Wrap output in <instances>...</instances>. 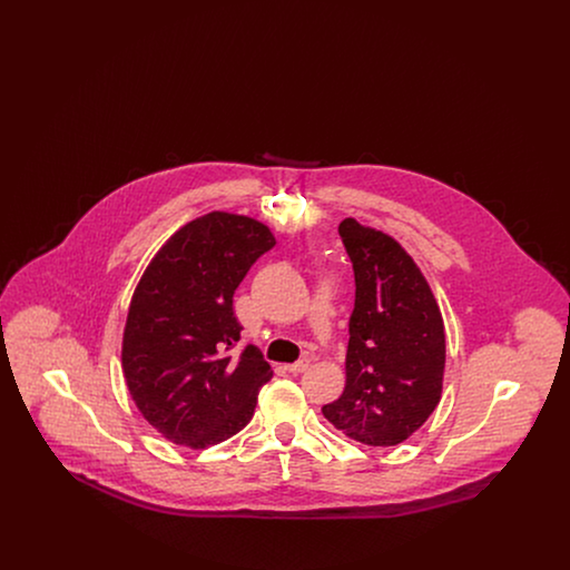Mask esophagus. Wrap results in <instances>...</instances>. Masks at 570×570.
Instances as JSON below:
<instances>
[{
	"instance_id": "1",
	"label": "esophagus",
	"mask_w": 570,
	"mask_h": 570,
	"mask_svg": "<svg viewBox=\"0 0 570 570\" xmlns=\"http://www.w3.org/2000/svg\"><path fill=\"white\" fill-rule=\"evenodd\" d=\"M307 367H309V361H307V358H301L297 363L286 365V372H291V374H303Z\"/></svg>"
}]
</instances>
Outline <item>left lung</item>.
Returning a JSON list of instances; mask_svg holds the SVG:
<instances>
[{
  "label": "left lung",
  "mask_w": 570,
  "mask_h": 570,
  "mask_svg": "<svg viewBox=\"0 0 570 570\" xmlns=\"http://www.w3.org/2000/svg\"><path fill=\"white\" fill-rule=\"evenodd\" d=\"M340 237L353 261L356 293L346 386L323 414L361 444L395 446L442 397V314L425 275L391 235L346 217Z\"/></svg>",
  "instance_id": "8db88e82"
}]
</instances>
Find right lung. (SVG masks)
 I'll return each instance as SVG.
<instances>
[{
  "mask_svg": "<svg viewBox=\"0 0 570 570\" xmlns=\"http://www.w3.org/2000/svg\"><path fill=\"white\" fill-rule=\"evenodd\" d=\"M273 245L263 222L212 212L181 226L136 284L121 367L138 412L166 440L214 446L254 416L272 365L256 346L230 356L244 331L233 295Z\"/></svg>",
  "mask_w": 570,
  "mask_h": 570,
  "instance_id": "1",
  "label": "right lung"
}]
</instances>
